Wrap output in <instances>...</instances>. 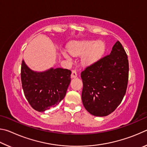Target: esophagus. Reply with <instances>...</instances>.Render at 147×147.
<instances>
[{"label": "esophagus", "instance_id": "34e87169", "mask_svg": "<svg viewBox=\"0 0 147 147\" xmlns=\"http://www.w3.org/2000/svg\"><path fill=\"white\" fill-rule=\"evenodd\" d=\"M71 77H72V78H76V77H77V73H76V70L72 71Z\"/></svg>", "mask_w": 147, "mask_h": 147}]
</instances>
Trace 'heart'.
Here are the masks:
<instances>
[{
	"label": "heart",
	"mask_w": 147,
	"mask_h": 147,
	"mask_svg": "<svg viewBox=\"0 0 147 147\" xmlns=\"http://www.w3.org/2000/svg\"><path fill=\"white\" fill-rule=\"evenodd\" d=\"M104 45L102 42L94 43V41H81L76 42L69 49V52L73 56H82V61L85 65H91L96 62L102 55ZM63 55L67 59H71L68 53L63 52Z\"/></svg>",
	"instance_id": "obj_1"
}]
</instances>
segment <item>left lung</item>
Returning a JSON list of instances; mask_svg holds the SVG:
<instances>
[{
  "label": "left lung",
  "mask_w": 147,
  "mask_h": 147,
  "mask_svg": "<svg viewBox=\"0 0 147 147\" xmlns=\"http://www.w3.org/2000/svg\"><path fill=\"white\" fill-rule=\"evenodd\" d=\"M128 71L127 55L117 41L110 54L81 73L82 100L86 110L97 117L107 116L115 111L126 93Z\"/></svg>",
  "instance_id": "1"
}]
</instances>
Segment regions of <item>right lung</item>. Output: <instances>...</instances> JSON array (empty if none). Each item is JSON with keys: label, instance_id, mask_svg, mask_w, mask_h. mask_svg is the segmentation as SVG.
Listing matches in <instances>:
<instances>
[{"label": "right lung", "instance_id": "obj_1", "mask_svg": "<svg viewBox=\"0 0 147 147\" xmlns=\"http://www.w3.org/2000/svg\"><path fill=\"white\" fill-rule=\"evenodd\" d=\"M71 74L70 70L63 68L34 71L23 59L21 71L22 87L30 105L39 112L58 105L65 96Z\"/></svg>", "mask_w": 147, "mask_h": 147}]
</instances>
